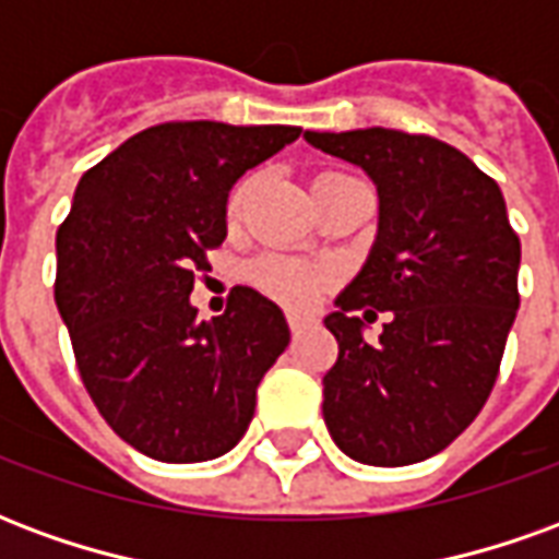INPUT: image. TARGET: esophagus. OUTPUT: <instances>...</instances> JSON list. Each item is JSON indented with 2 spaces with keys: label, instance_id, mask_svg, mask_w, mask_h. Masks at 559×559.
<instances>
[{
  "label": "esophagus",
  "instance_id": "34e87169",
  "mask_svg": "<svg viewBox=\"0 0 559 559\" xmlns=\"http://www.w3.org/2000/svg\"><path fill=\"white\" fill-rule=\"evenodd\" d=\"M308 323H311V320H308V317L290 314V332H293V335H299V332H302V329L308 326Z\"/></svg>",
  "mask_w": 559,
  "mask_h": 559
}]
</instances>
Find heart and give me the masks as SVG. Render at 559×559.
Listing matches in <instances>:
<instances>
[{
    "instance_id": "heart-1",
    "label": "heart",
    "mask_w": 559,
    "mask_h": 559,
    "mask_svg": "<svg viewBox=\"0 0 559 559\" xmlns=\"http://www.w3.org/2000/svg\"><path fill=\"white\" fill-rule=\"evenodd\" d=\"M245 197V185H239L230 197V215L239 212ZM257 281L266 293L287 305H311L326 287L329 272L317 263H305V260H290V257H266L257 263Z\"/></svg>"
}]
</instances>
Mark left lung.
I'll return each instance as SVG.
<instances>
[{"mask_svg": "<svg viewBox=\"0 0 559 559\" xmlns=\"http://www.w3.org/2000/svg\"><path fill=\"white\" fill-rule=\"evenodd\" d=\"M302 138L377 188L371 251L323 320L338 341L323 419L359 464H416L479 416L515 323L521 242L503 191L464 152L421 134L356 128ZM371 307L393 320L365 342Z\"/></svg>", "mask_w": 559, "mask_h": 559, "instance_id": "8db88e82", "label": "left lung"}]
</instances>
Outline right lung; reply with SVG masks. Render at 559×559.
<instances>
[{
	"mask_svg": "<svg viewBox=\"0 0 559 559\" xmlns=\"http://www.w3.org/2000/svg\"><path fill=\"white\" fill-rule=\"evenodd\" d=\"M302 134L296 126L167 122L83 173L56 233V308L86 392L128 445L167 464L230 452L257 386L290 344L284 311L236 287L200 320L194 272L227 239L245 170Z\"/></svg>",
	"mask_w": 559,
	"mask_h": 559,
	"instance_id": "1",
	"label": "right lung"
}]
</instances>
